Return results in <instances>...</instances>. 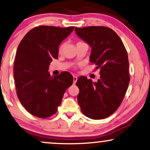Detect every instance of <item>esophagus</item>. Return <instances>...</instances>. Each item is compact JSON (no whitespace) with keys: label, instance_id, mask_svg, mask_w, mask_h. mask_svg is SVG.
<instances>
[{"label":"esophagus","instance_id":"34e87169","mask_svg":"<svg viewBox=\"0 0 150 150\" xmlns=\"http://www.w3.org/2000/svg\"><path fill=\"white\" fill-rule=\"evenodd\" d=\"M77 80H78V78L76 76H73V81H74V83H76V82H77Z\"/></svg>","mask_w":150,"mask_h":150}]
</instances>
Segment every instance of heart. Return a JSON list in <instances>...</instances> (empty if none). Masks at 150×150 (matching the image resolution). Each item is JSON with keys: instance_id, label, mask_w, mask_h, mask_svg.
<instances>
[{"instance_id": "heart-1", "label": "heart", "mask_w": 150, "mask_h": 150, "mask_svg": "<svg viewBox=\"0 0 150 150\" xmlns=\"http://www.w3.org/2000/svg\"><path fill=\"white\" fill-rule=\"evenodd\" d=\"M80 42H81V41H80V42H79L78 43H80ZM78 43H77V44H78ZM62 48H63V45H62V46L59 47V52H61V51H62Z\"/></svg>"}]
</instances>
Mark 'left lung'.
<instances>
[{
	"label": "left lung",
	"instance_id": "left-lung-1",
	"mask_svg": "<svg viewBox=\"0 0 150 150\" xmlns=\"http://www.w3.org/2000/svg\"><path fill=\"white\" fill-rule=\"evenodd\" d=\"M75 32L91 47L90 62L101 69L97 82L86 76L79 78L78 102L86 116L93 120L105 118L118 109L129 86L127 50L118 34L109 28H75Z\"/></svg>",
	"mask_w": 150,
	"mask_h": 150
}]
</instances>
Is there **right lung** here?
Returning a JSON list of instances; mask_svg holds the SVG:
<instances>
[{
    "instance_id": "1",
    "label": "right lung",
    "mask_w": 150,
    "mask_h": 150,
    "mask_svg": "<svg viewBox=\"0 0 150 150\" xmlns=\"http://www.w3.org/2000/svg\"><path fill=\"white\" fill-rule=\"evenodd\" d=\"M74 27L40 25L25 34L17 47L14 79L19 100L28 112L46 118L55 114L65 91L73 83L68 71L51 76L50 63L58 58L61 42Z\"/></svg>"
}]
</instances>
